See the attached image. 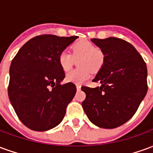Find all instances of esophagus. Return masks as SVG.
Instances as JSON below:
<instances>
[{
  "instance_id": "34e87169",
  "label": "esophagus",
  "mask_w": 153,
  "mask_h": 153,
  "mask_svg": "<svg viewBox=\"0 0 153 153\" xmlns=\"http://www.w3.org/2000/svg\"><path fill=\"white\" fill-rule=\"evenodd\" d=\"M76 88H77V90H78V91H79V90L81 89V86H80V85H79V84H77Z\"/></svg>"
}]
</instances>
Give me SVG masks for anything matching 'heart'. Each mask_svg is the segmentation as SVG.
<instances>
[{"instance_id": "b5f03b06", "label": "heart", "mask_w": 153, "mask_h": 153, "mask_svg": "<svg viewBox=\"0 0 153 153\" xmlns=\"http://www.w3.org/2000/svg\"><path fill=\"white\" fill-rule=\"evenodd\" d=\"M71 49L72 55L66 51L60 52L58 62L63 71L67 72L72 68L74 57H81L79 65L83 68L70 71L65 76V80L75 84H82L91 77L89 68L93 71H97L101 68L104 60V56L102 52L89 41L77 42L72 46Z\"/></svg>"}]
</instances>
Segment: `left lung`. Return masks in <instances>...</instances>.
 Segmentation results:
<instances>
[{
  "label": "left lung",
  "mask_w": 153,
  "mask_h": 153,
  "mask_svg": "<svg viewBox=\"0 0 153 153\" xmlns=\"http://www.w3.org/2000/svg\"><path fill=\"white\" fill-rule=\"evenodd\" d=\"M104 60L93 80L101 87L83 86L82 106L88 118L100 128H114L127 122L137 111L148 91V70L133 45L117 38H93Z\"/></svg>",
  "instance_id": "1"
}]
</instances>
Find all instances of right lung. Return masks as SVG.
Returning <instances> with one entry per match:
<instances>
[{
	"mask_svg": "<svg viewBox=\"0 0 153 153\" xmlns=\"http://www.w3.org/2000/svg\"><path fill=\"white\" fill-rule=\"evenodd\" d=\"M77 36L44 34L28 41L12 60L8 95L20 121L35 131H47L62 121L76 93L73 83L60 84L65 72L58 57Z\"/></svg>",
	"mask_w": 153,
	"mask_h": 153,
	"instance_id": "obj_1",
	"label": "right lung"
}]
</instances>
